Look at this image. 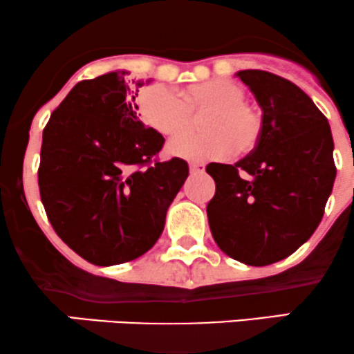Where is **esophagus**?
Instances as JSON below:
<instances>
[{"label":"esophagus","mask_w":354,"mask_h":354,"mask_svg":"<svg viewBox=\"0 0 354 354\" xmlns=\"http://www.w3.org/2000/svg\"><path fill=\"white\" fill-rule=\"evenodd\" d=\"M189 169L192 174H204L205 172V165L198 164V162H192V164L189 165Z\"/></svg>","instance_id":"esophagus-1"}]
</instances>
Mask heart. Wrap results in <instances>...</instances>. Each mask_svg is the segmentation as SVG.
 Instances as JSON below:
<instances>
[{"label":"heart","instance_id":"1","mask_svg":"<svg viewBox=\"0 0 354 354\" xmlns=\"http://www.w3.org/2000/svg\"><path fill=\"white\" fill-rule=\"evenodd\" d=\"M138 110L142 120L164 137H176L192 124V113L203 118L205 133L174 138L167 152L185 160H212L236 153H248L263 135V113L244 100V88L237 83L214 80L190 83L178 95L164 85H150L140 93Z\"/></svg>","mask_w":354,"mask_h":354}]
</instances>
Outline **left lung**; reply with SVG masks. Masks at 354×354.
<instances>
[{
	"label": "left lung",
	"instance_id": "obj_1",
	"mask_svg": "<svg viewBox=\"0 0 354 354\" xmlns=\"http://www.w3.org/2000/svg\"><path fill=\"white\" fill-rule=\"evenodd\" d=\"M236 75L263 110V135L237 164L207 165L216 182L207 219L222 252L268 266L291 256L323 219L335 144L328 118L295 83L264 70Z\"/></svg>",
	"mask_w": 354,
	"mask_h": 354
}]
</instances>
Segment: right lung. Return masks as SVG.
I'll list each match as a JSON object with an SVG mask.
<instances>
[{
    "instance_id": "1",
    "label": "right lung",
    "mask_w": 354,
    "mask_h": 354,
    "mask_svg": "<svg viewBox=\"0 0 354 354\" xmlns=\"http://www.w3.org/2000/svg\"><path fill=\"white\" fill-rule=\"evenodd\" d=\"M127 73L77 83L43 130V207L62 241L97 266L149 251L189 176L182 158L153 160L165 140L138 120L135 98L144 82L132 86Z\"/></svg>"
}]
</instances>
